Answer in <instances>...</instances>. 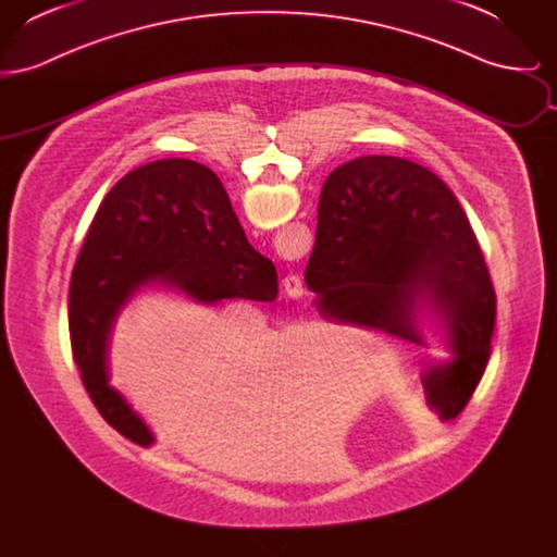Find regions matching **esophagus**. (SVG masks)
Wrapping results in <instances>:
<instances>
[{"instance_id":"esophagus-1","label":"esophagus","mask_w":557,"mask_h":557,"mask_svg":"<svg viewBox=\"0 0 557 557\" xmlns=\"http://www.w3.org/2000/svg\"><path fill=\"white\" fill-rule=\"evenodd\" d=\"M284 286H286V292H288L290 296H300V294H302V282H300V277L294 275V273L284 277Z\"/></svg>"}]
</instances>
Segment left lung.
<instances>
[{
    "instance_id": "1",
    "label": "left lung",
    "mask_w": 557,
    "mask_h": 557,
    "mask_svg": "<svg viewBox=\"0 0 557 557\" xmlns=\"http://www.w3.org/2000/svg\"><path fill=\"white\" fill-rule=\"evenodd\" d=\"M330 313L428 346L436 321L449 359L422 371L428 407L455 420L486 368L495 290L470 221L432 171L395 157L334 169L319 196L315 248L305 271Z\"/></svg>"
}]
</instances>
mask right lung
Segmentation results:
<instances>
[{
	"mask_svg": "<svg viewBox=\"0 0 557 557\" xmlns=\"http://www.w3.org/2000/svg\"><path fill=\"white\" fill-rule=\"evenodd\" d=\"M146 288L205 305L277 296L275 267L250 246L219 177L200 162L154 160L127 173L96 212L73 269L69 330L81 380L108 424L141 447L154 434L110 386L108 355L116 319Z\"/></svg>",
	"mask_w": 557,
	"mask_h": 557,
	"instance_id": "obj_1",
	"label": "right lung"
}]
</instances>
